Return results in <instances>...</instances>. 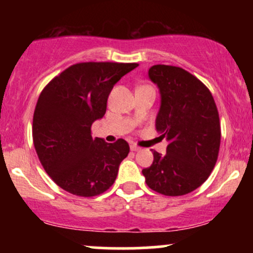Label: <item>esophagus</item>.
Listing matches in <instances>:
<instances>
[{
	"instance_id": "obj_1",
	"label": "esophagus",
	"mask_w": 253,
	"mask_h": 253,
	"mask_svg": "<svg viewBox=\"0 0 253 253\" xmlns=\"http://www.w3.org/2000/svg\"><path fill=\"white\" fill-rule=\"evenodd\" d=\"M130 150H132V151H134V152H135V151H139V150H140V147H139V146H136V145L135 144H130Z\"/></svg>"
}]
</instances>
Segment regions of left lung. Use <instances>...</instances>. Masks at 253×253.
<instances>
[{
    "instance_id": "left-lung-1",
    "label": "left lung",
    "mask_w": 253,
    "mask_h": 253,
    "mask_svg": "<svg viewBox=\"0 0 253 253\" xmlns=\"http://www.w3.org/2000/svg\"><path fill=\"white\" fill-rule=\"evenodd\" d=\"M149 78L161 94L156 129L169 145L164 156L153 151V163L143 175L157 193L185 195L210 177L216 163L221 139L216 104L207 86L182 68L153 65Z\"/></svg>"
}]
</instances>
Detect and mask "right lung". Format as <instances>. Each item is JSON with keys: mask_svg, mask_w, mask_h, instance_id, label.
Here are the masks:
<instances>
[{"mask_svg": "<svg viewBox=\"0 0 253 253\" xmlns=\"http://www.w3.org/2000/svg\"><path fill=\"white\" fill-rule=\"evenodd\" d=\"M136 63H80L54 77L38 98L33 143L48 176L77 196L109 189L119 165L129 152L126 140L106 143L91 136V125L103 118L113 86Z\"/></svg>", "mask_w": 253, "mask_h": 253, "instance_id": "1", "label": "right lung"}]
</instances>
